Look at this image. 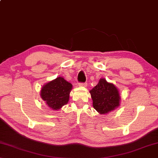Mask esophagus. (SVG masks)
<instances>
[{
  "label": "esophagus",
  "mask_w": 158,
  "mask_h": 158,
  "mask_svg": "<svg viewBox=\"0 0 158 158\" xmlns=\"http://www.w3.org/2000/svg\"><path fill=\"white\" fill-rule=\"evenodd\" d=\"M79 86L86 87L87 86V83H86V82H84V83H82V82H81V83H79Z\"/></svg>",
  "instance_id": "1"
}]
</instances>
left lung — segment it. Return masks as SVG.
Listing matches in <instances>:
<instances>
[{
  "instance_id": "1",
  "label": "left lung",
  "mask_w": 158,
  "mask_h": 158,
  "mask_svg": "<svg viewBox=\"0 0 158 158\" xmlns=\"http://www.w3.org/2000/svg\"><path fill=\"white\" fill-rule=\"evenodd\" d=\"M94 109L103 114L119 106V94L114 84L108 83L105 79H101L96 86L90 91Z\"/></svg>"
}]
</instances>
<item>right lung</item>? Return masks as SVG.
Here are the masks:
<instances>
[{"label":"right lung","instance_id":"1","mask_svg":"<svg viewBox=\"0 0 158 158\" xmlns=\"http://www.w3.org/2000/svg\"><path fill=\"white\" fill-rule=\"evenodd\" d=\"M72 88V84L59 77L42 87L41 96L48 107L59 110L68 102Z\"/></svg>","mask_w":158,"mask_h":158}]
</instances>
